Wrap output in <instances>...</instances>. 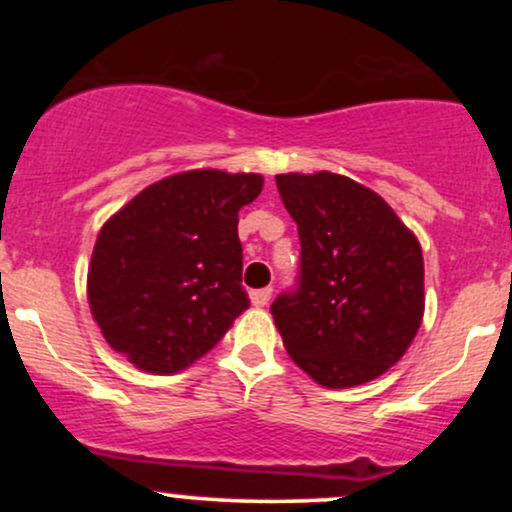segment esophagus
Instances as JSON below:
<instances>
[{"label":"esophagus","instance_id":"34e87169","mask_svg":"<svg viewBox=\"0 0 512 512\" xmlns=\"http://www.w3.org/2000/svg\"><path fill=\"white\" fill-rule=\"evenodd\" d=\"M269 298H272V289H257V291H252L250 293V301H252V305H255V308H264V305L269 303Z\"/></svg>","mask_w":512,"mask_h":512}]
</instances>
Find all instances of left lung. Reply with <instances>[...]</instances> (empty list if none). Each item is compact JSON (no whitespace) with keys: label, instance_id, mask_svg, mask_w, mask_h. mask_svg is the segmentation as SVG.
Segmentation results:
<instances>
[{"label":"left lung","instance_id":"1","mask_svg":"<svg viewBox=\"0 0 512 512\" xmlns=\"http://www.w3.org/2000/svg\"><path fill=\"white\" fill-rule=\"evenodd\" d=\"M301 272L272 303L286 351L315 383L354 387L395 366L424 317V257L390 204L337 173L276 175Z\"/></svg>","mask_w":512,"mask_h":512}]
</instances>
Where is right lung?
Wrapping results in <instances>:
<instances>
[{
    "label": "right lung",
    "mask_w": 512,
    "mask_h": 512,
    "mask_svg": "<svg viewBox=\"0 0 512 512\" xmlns=\"http://www.w3.org/2000/svg\"><path fill=\"white\" fill-rule=\"evenodd\" d=\"M262 175L187 170L105 221L88 264V305L105 342L139 370H185L250 308L238 211Z\"/></svg>",
    "instance_id": "right-lung-1"
}]
</instances>
